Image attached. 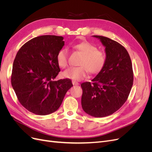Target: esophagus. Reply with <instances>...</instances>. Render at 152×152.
<instances>
[{
  "label": "esophagus",
  "mask_w": 152,
  "mask_h": 152,
  "mask_svg": "<svg viewBox=\"0 0 152 152\" xmlns=\"http://www.w3.org/2000/svg\"><path fill=\"white\" fill-rule=\"evenodd\" d=\"M72 84H73V86H77V85H79V83H78L77 82H76V81H75V80H73V81H72Z\"/></svg>",
  "instance_id": "obj_1"
}]
</instances>
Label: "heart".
<instances>
[{"label": "heart", "instance_id": "obj_1", "mask_svg": "<svg viewBox=\"0 0 152 152\" xmlns=\"http://www.w3.org/2000/svg\"><path fill=\"white\" fill-rule=\"evenodd\" d=\"M73 48L83 54L79 63V66H71L63 72V76L67 79L80 80L89 72L96 74L102 71L106 63V54L102 50H98L95 45L88 41H83L73 45ZM68 50L66 48L59 49L56 54L58 66L65 68L68 65Z\"/></svg>", "mask_w": 152, "mask_h": 152}]
</instances>
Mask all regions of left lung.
<instances>
[{
  "label": "left lung",
  "instance_id": "1",
  "mask_svg": "<svg viewBox=\"0 0 152 152\" xmlns=\"http://www.w3.org/2000/svg\"><path fill=\"white\" fill-rule=\"evenodd\" d=\"M105 48L106 63L91 81L81 84L84 111L94 117L113 114L126 102L133 84L131 58L126 48L103 36L93 35Z\"/></svg>",
  "mask_w": 152,
  "mask_h": 152
}]
</instances>
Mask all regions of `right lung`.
<instances>
[{"mask_svg":"<svg viewBox=\"0 0 152 152\" xmlns=\"http://www.w3.org/2000/svg\"><path fill=\"white\" fill-rule=\"evenodd\" d=\"M64 45L63 37L42 35L28 41L17 53L11 84L20 103L31 113L46 115L56 111L73 86L70 79L54 80L60 72L56 54Z\"/></svg>","mask_w":152,"mask_h":152,"instance_id":"1","label":"right lung"}]
</instances>
